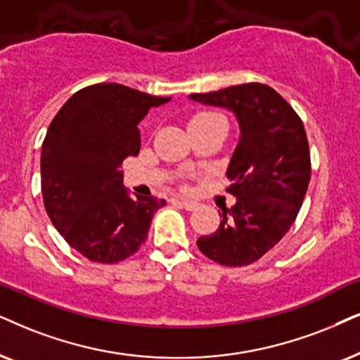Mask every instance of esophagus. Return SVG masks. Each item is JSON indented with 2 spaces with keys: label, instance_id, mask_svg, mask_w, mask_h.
<instances>
[{
  "label": "esophagus",
  "instance_id": "34e87169",
  "mask_svg": "<svg viewBox=\"0 0 360 360\" xmlns=\"http://www.w3.org/2000/svg\"><path fill=\"white\" fill-rule=\"evenodd\" d=\"M177 202H179L184 209H188V211H195V209L199 207L198 202H195V201H188V199H179V201H177Z\"/></svg>",
  "mask_w": 360,
  "mask_h": 360
}]
</instances>
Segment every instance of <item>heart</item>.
Segmentation results:
<instances>
[{
    "instance_id": "obj_1",
    "label": "heart",
    "mask_w": 360,
    "mask_h": 360,
    "mask_svg": "<svg viewBox=\"0 0 360 360\" xmlns=\"http://www.w3.org/2000/svg\"><path fill=\"white\" fill-rule=\"evenodd\" d=\"M212 116H217V115H211V112H202V115H198L194 117V120H204V117H212ZM193 120V121H194Z\"/></svg>"
}]
</instances>
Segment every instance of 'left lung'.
I'll return each instance as SVG.
<instances>
[{
    "mask_svg": "<svg viewBox=\"0 0 360 360\" xmlns=\"http://www.w3.org/2000/svg\"><path fill=\"white\" fill-rule=\"evenodd\" d=\"M189 98L229 109L239 124L226 171L236 204L222 207L219 229L201 236L198 248L221 266H248L284 238L302 206L311 179L306 129L289 103L261 83Z\"/></svg>",
    "mask_w": 360,
    "mask_h": 360,
    "instance_id": "8db88e82",
    "label": "left lung"
}]
</instances>
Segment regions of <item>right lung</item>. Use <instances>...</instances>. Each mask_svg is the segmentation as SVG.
Segmentation results:
<instances>
[{
    "instance_id": "add662e5",
    "label": "right lung",
    "mask_w": 360,
    "mask_h": 360,
    "mask_svg": "<svg viewBox=\"0 0 360 360\" xmlns=\"http://www.w3.org/2000/svg\"><path fill=\"white\" fill-rule=\"evenodd\" d=\"M159 98L116 83L78 91L58 111L41 148V191L46 212L66 243L93 262L133 256L148 238L154 195L131 198L121 162L138 156V124Z\"/></svg>"
}]
</instances>
